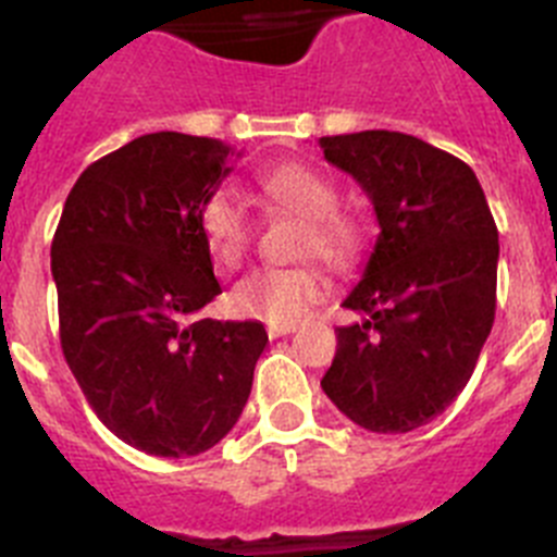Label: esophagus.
Masks as SVG:
<instances>
[{"instance_id": "obj_1", "label": "esophagus", "mask_w": 557, "mask_h": 557, "mask_svg": "<svg viewBox=\"0 0 557 557\" xmlns=\"http://www.w3.org/2000/svg\"><path fill=\"white\" fill-rule=\"evenodd\" d=\"M293 332H295V326H273V323H270V326H268V337L270 339L287 337V334H293Z\"/></svg>"}]
</instances>
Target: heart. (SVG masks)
Wrapping results in <instances>:
<instances>
[{"instance_id": "heart-1", "label": "heart", "mask_w": 557, "mask_h": 557, "mask_svg": "<svg viewBox=\"0 0 557 557\" xmlns=\"http://www.w3.org/2000/svg\"><path fill=\"white\" fill-rule=\"evenodd\" d=\"M264 200L304 218L298 256H318L329 268L348 270L362 253V225L339 211V191L323 172L307 164H278L264 170L256 178ZM200 234L209 253L225 268H236L250 248L248 211L243 200L228 186H220L200 203ZM326 278L318 264L295 268H256L243 275L231 289V309L239 318L295 326L307 318L309 309L326 298Z\"/></svg>"}]
</instances>
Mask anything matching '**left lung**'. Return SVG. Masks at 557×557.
<instances>
[{
  "label": "left lung",
  "mask_w": 557,
  "mask_h": 557,
  "mask_svg": "<svg viewBox=\"0 0 557 557\" xmlns=\"http://www.w3.org/2000/svg\"><path fill=\"white\" fill-rule=\"evenodd\" d=\"M323 156L371 198L379 236L334 329L321 387L371 432H412L474 373L496 312L499 236L474 170L398 131L323 136Z\"/></svg>",
  "instance_id": "obj_1"
}]
</instances>
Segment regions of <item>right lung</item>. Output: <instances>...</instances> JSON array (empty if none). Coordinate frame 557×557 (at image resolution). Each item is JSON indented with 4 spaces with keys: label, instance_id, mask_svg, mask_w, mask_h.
Here are the masks:
<instances>
[{
    "label": "right lung",
    "instance_id": "obj_1",
    "mask_svg": "<svg viewBox=\"0 0 557 557\" xmlns=\"http://www.w3.org/2000/svg\"><path fill=\"white\" fill-rule=\"evenodd\" d=\"M228 145L161 131L88 164L52 239L61 348L102 424L133 449L191 457L243 416L268 332L195 321L220 295L198 211Z\"/></svg>",
    "mask_w": 557,
    "mask_h": 557
}]
</instances>
